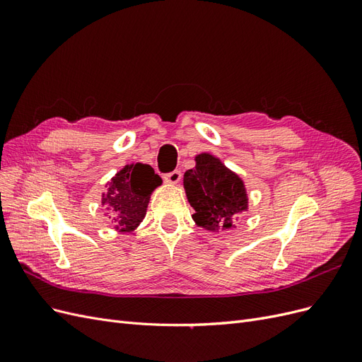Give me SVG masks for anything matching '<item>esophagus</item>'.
I'll return each mask as SVG.
<instances>
[{"instance_id":"esophagus-1","label":"esophagus","mask_w":362,"mask_h":362,"mask_svg":"<svg viewBox=\"0 0 362 362\" xmlns=\"http://www.w3.org/2000/svg\"><path fill=\"white\" fill-rule=\"evenodd\" d=\"M180 180H181V170H178V169H175V170L164 175V181L170 182V184H177Z\"/></svg>"}]
</instances>
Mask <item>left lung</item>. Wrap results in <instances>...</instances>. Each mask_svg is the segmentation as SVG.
I'll list each match as a JSON object with an SVG mask.
<instances>
[{
  "mask_svg": "<svg viewBox=\"0 0 362 362\" xmlns=\"http://www.w3.org/2000/svg\"><path fill=\"white\" fill-rule=\"evenodd\" d=\"M184 189L196 223L210 231L231 228L233 217L247 208L242 180L213 156L196 157V166L184 173Z\"/></svg>",
  "mask_w": 362,
  "mask_h": 362,
  "instance_id": "8db88e82",
  "label": "left lung"
}]
</instances>
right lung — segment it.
Instances as JSON below:
<instances>
[{"label":"right lung","mask_w":362,"mask_h":362,"mask_svg":"<svg viewBox=\"0 0 362 362\" xmlns=\"http://www.w3.org/2000/svg\"><path fill=\"white\" fill-rule=\"evenodd\" d=\"M160 184L161 178L149 164H129L117 172L103 198L115 228L133 231L146 214L151 192Z\"/></svg>","instance_id":"right-lung-1"}]
</instances>
